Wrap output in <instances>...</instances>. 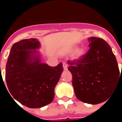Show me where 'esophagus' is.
Segmentation results:
<instances>
[{"mask_svg": "<svg viewBox=\"0 0 122 122\" xmlns=\"http://www.w3.org/2000/svg\"><path fill=\"white\" fill-rule=\"evenodd\" d=\"M63 69H64V70H67L68 66H67V64H66L65 62H63Z\"/></svg>", "mask_w": 122, "mask_h": 122, "instance_id": "esophagus-1", "label": "esophagus"}]
</instances>
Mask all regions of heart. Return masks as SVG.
I'll list each match as a JSON object with an SVG mask.
<instances>
[{"label":"heart","instance_id":"obj_1","mask_svg":"<svg viewBox=\"0 0 122 122\" xmlns=\"http://www.w3.org/2000/svg\"><path fill=\"white\" fill-rule=\"evenodd\" d=\"M85 50L83 48H79L76 51L74 54V59H79L84 54Z\"/></svg>","mask_w":122,"mask_h":122}]
</instances>
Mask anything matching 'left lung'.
I'll return each instance as SVG.
<instances>
[{
	"mask_svg": "<svg viewBox=\"0 0 122 122\" xmlns=\"http://www.w3.org/2000/svg\"><path fill=\"white\" fill-rule=\"evenodd\" d=\"M90 49L73 62L68 61L72 84L79 100L91 104L104 102L116 89L120 71L111 46L102 38H88Z\"/></svg>",
	"mask_w": 122,
	"mask_h": 122,
	"instance_id": "1",
	"label": "left lung"
}]
</instances>
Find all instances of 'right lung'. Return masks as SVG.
Listing matches in <instances>:
<instances>
[{"label": "right lung", "mask_w": 122, "mask_h": 122, "mask_svg": "<svg viewBox=\"0 0 122 122\" xmlns=\"http://www.w3.org/2000/svg\"><path fill=\"white\" fill-rule=\"evenodd\" d=\"M39 47L36 38L15 43L6 64L5 79L8 93L30 108H40L51 103L55 87L63 71L62 62L56 66L41 63L39 56L33 55L35 51H30Z\"/></svg>", "instance_id": "add662e5"}]
</instances>
